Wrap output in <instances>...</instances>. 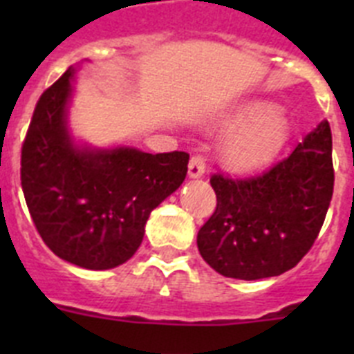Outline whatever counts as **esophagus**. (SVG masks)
Returning <instances> with one entry per match:
<instances>
[{
  "label": "esophagus",
  "mask_w": 354,
  "mask_h": 354,
  "mask_svg": "<svg viewBox=\"0 0 354 354\" xmlns=\"http://www.w3.org/2000/svg\"><path fill=\"white\" fill-rule=\"evenodd\" d=\"M205 171V159L204 156H193L192 159H189V165H187V175H189V179H198V177H202Z\"/></svg>",
  "instance_id": "obj_1"
}]
</instances>
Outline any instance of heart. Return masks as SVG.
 Instances as JSON below:
<instances>
[{
    "label": "heart",
    "mask_w": 354,
    "mask_h": 354,
    "mask_svg": "<svg viewBox=\"0 0 354 354\" xmlns=\"http://www.w3.org/2000/svg\"><path fill=\"white\" fill-rule=\"evenodd\" d=\"M221 127H236L220 145V159L228 170L252 171L264 167L286 145L289 117L266 102H248L228 115Z\"/></svg>",
    "instance_id": "1"
}]
</instances>
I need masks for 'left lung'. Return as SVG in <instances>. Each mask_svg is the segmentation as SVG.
<instances>
[{"mask_svg": "<svg viewBox=\"0 0 354 354\" xmlns=\"http://www.w3.org/2000/svg\"><path fill=\"white\" fill-rule=\"evenodd\" d=\"M333 180L328 120L259 177L212 175L218 204L196 236L200 255L214 271L239 280L292 270L323 227Z\"/></svg>", "mask_w": 354, "mask_h": 354, "instance_id": "1", "label": "left lung"}]
</instances>
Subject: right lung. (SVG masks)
Instances as JSON below:
<instances>
[{
	"instance_id": "obj_1",
	"label": "right lung",
	"mask_w": 354,
	"mask_h": 354,
	"mask_svg": "<svg viewBox=\"0 0 354 354\" xmlns=\"http://www.w3.org/2000/svg\"><path fill=\"white\" fill-rule=\"evenodd\" d=\"M77 67L40 95L21 154V184L44 243L84 270H111L140 248L150 212L179 189L189 154L77 143L68 102Z\"/></svg>"
}]
</instances>
